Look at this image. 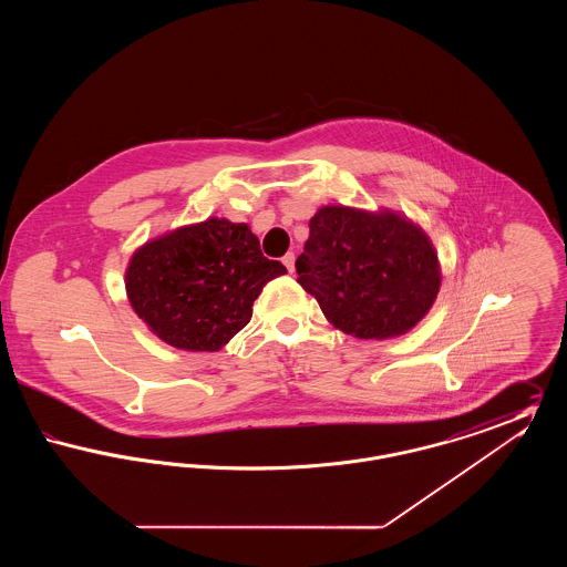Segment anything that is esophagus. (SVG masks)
<instances>
[{
    "label": "esophagus",
    "mask_w": 567,
    "mask_h": 567,
    "mask_svg": "<svg viewBox=\"0 0 567 567\" xmlns=\"http://www.w3.org/2000/svg\"><path fill=\"white\" fill-rule=\"evenodd\" d=\"M282 264H285V268L293 274L296 270V255L293 252H287L285 257H282Z\"/></svg>",
    "instance_id": "esophagus-1"
}]
</instances>
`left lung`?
I'll list each match as a JSON object with an SVG mask.
<instances>
[{"label":"left lung","mask_w":567,"mask_h":567,"mask_svg":"<svg viewBox=\"0 0 567 567\" xmlns=\"http://www.w3.org/2000/svg\"><path fill=\"white\" fill-rule=\"evenodd\" d=\"M296 268L324 319L361 340L410 331L430 312L442 282L430 236L386 208H319Z\"/></svg>","instance_id":"left-lung-1"}]
</instances>
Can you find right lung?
<instances>
[{
    "label": "right lung",
    "mask_w": 567,
    "mask_h": 567,
    "mask_svg": "<svg viewBox=\"0 0 567 567\" xmlns=\"http://www.w3.org/2000/svg\"><path fill=\"white\" fill-rule=\"evenodd\" d=\"M287 274L246 223L210 216L142 244L125 271L135 315L181 351H220L252 317L266 282Z\"/></svg>",
    "instance_id": "1"
}]
</instances>
